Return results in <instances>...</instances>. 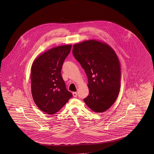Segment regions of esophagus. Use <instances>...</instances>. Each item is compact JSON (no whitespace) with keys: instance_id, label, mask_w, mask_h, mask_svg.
I'll return each instance as SVG.
<instances>
[{"instance_id":"1","label":"esophagus","mask_w":154,"mask_h":154,"mask_svg":"<svg viewBox=\"0 0 154 154\" xmlns=\"http://www.w3.org/2000/svg\"><path fill=\"white\" fill-rule=\"evenodd\" d=\"M72 95H73V96L74 97H77V92H72Z\"/></svg>"}]
</instances>
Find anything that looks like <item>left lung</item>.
<instances>
[{
    "label": "left lung",
    "mask_w": 154,
    "mask_h": 154,
    "mask_svg": "<svg viewBox=\"0 0 154 154\" xmlns=\"http://www.w3.org/2000/svg\"><path fill=\"white\" fill-rule=\"evenodd\" d=\"M72 54L88 79L89 94L84 99L85 103L96 113L107 110L121 87V66L114 50L105 43L89 40L74 45Z\"/></svg>",
    "instance_id": "8db88e82"
}]
</instances>
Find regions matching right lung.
<instances>
[{"mask_svg": "<svg viewBox=\"0 0 154 154\" xmlns=\"http://www.w3.org/2000/svg\"><path fill=\"white\" fill-rule=\"evenodd\" d=\"M72 45L58 46L39 56L31 67V92L37 107L48 115L59 111L72 97L63 79L61 70Z\"/></svg>", "mask_w": 154, "mask_h": 154, "instance_id": "right-lung-1", "label": "right lung"}]
</instances>
